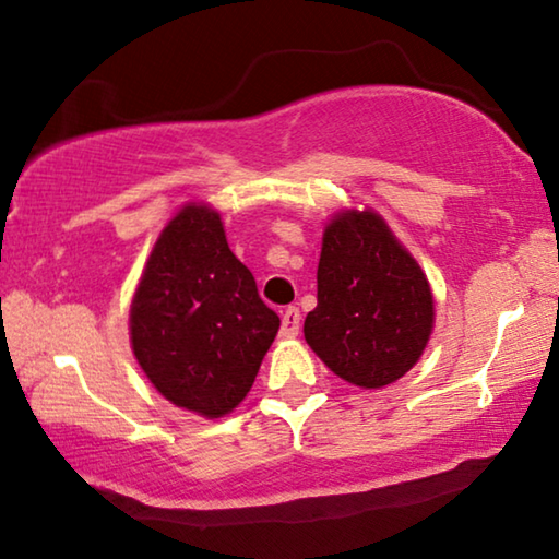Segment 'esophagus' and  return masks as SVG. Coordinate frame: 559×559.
<instances>
[{
  "instance_id": "1",
  "label": "esophagus",
  "mask_w": 559,
  "mask_h": 559,
  "mask_svg": "<svg viewBox=\"0 0 559 559\" xmlns=\"http://www.w3.org/2000/svg\"><path fill=\"white\" fill-rule=\"evenodd\" d=\"M298 328H300V311L296 306H290L283 311V318H281V338H296Z\"/></svg>"
}]
</instances>
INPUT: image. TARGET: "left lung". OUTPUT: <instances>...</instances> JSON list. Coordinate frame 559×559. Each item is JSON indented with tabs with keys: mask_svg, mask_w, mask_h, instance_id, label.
I'll use <instances>...</instances> for the list:
<instances>
[{
	"mask_svg": "<svg viewBox=\"0 0 559 559\" xmlns=\"http://www.w3.org/2000/svg\"><path fill=\"white\" fill-rule=\"evenodd\" d=\"M436 328L430 281L373 209L325 221L318 306L306 316L311 350L345 383L380 391L401 380Z\"/></svg>",
	"mask_w": 559,
	"mask_h": 559,
	"instance_id": "obj_1",
	"label": "left lung"
}]
</instances>
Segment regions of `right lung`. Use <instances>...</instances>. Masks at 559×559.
Returning <instances> with one entry per match:
<instances>
[{"instance_id":"1","label":"right lung","mask_w":559,"mask_h":559,"mask_svg":"<svg viewBox=\"0 0 559 559\" xmlns=\"http://www.w3.org/2000/svg\"><path fill=\"white\" fill-rule=\"evenodd\" d=\"M253 273L206 201H186L148 253L129 308L139 368L168 403L224 418L243 401L278 333Z\"/></svg>"}]
</instances>
